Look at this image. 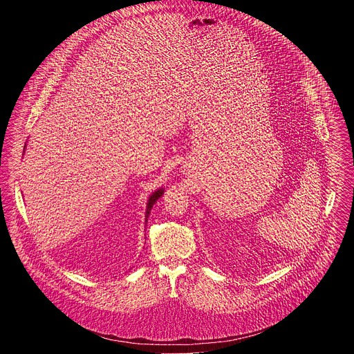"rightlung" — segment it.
I'll return each instance as SVG.
<instances>
[{
  "label": "right lung",
  "instance_id": "obj_1",
  "mask_svg": "<svg viewBox=\"0 0 354 354\" xmlns=\"http://www.w3.org/2000/svg\"><path fill=\"white\" fill-rule=\"evenodd\" d=\"M162 193H164V190H162V189H158L157 192H154L153 194L149 196L148 203H147V212H145V217H147V218H148V214H149L151 209H153V206L156 205V201L162 196ZM145 221H147V220H145Z\"/></svg>",
  "mask_w": 354,
  "mask_h": 354
}]
</instances>
